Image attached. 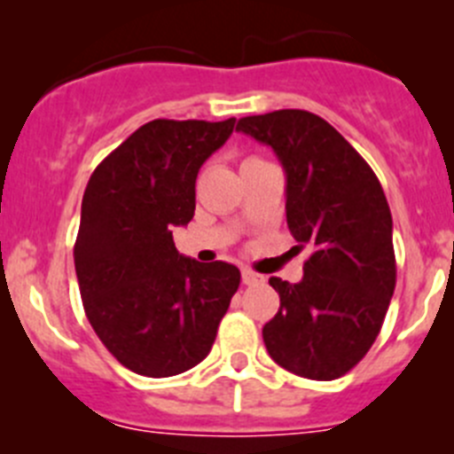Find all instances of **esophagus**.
Returning <instances> with one entry per match:
<instances>
[{"label":"esophagus","mask_w":454,"mask_h":454,"mask_svg":"<svg viewBox=\"0 0 454 454\" xmlns=\"http://www.w3.org/2000/svg\"><path fill=\"white\" fill-rule=\"evenodd\" d=\"M263 281H265L263 274L254 272V270H249V268L243 270V284L245 286H259V284H263Z\"/></svg>","instance_id":"34e87169"}]
</instances>
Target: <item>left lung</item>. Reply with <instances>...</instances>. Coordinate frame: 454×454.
<instances>
[{
	"label": "left lung",
	"mask_w": 454,
	"mask_h": 454,
	"mask_svg": "<svg viewBox=\"0 0 454 454\" xmlns=\"http://www.w3.org/2000/svg\"><path fill=\"white\" fill-rule=\"evenodd\" d=\"M236 130L277 153L288 230L313 249L299 284L270 278L281 306L263 326L265 348L301 378L344 376L376 342L396 288L385 191L360 153L313 112L243 116Z\"/></svg>",
	"instance_id": "8db88e82"
}]
</instances>
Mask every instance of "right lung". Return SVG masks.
<instances>
[{
  "label": "right lung",
  "instance_id": "obj_1",
  "mask_svg": "<svg viewBox=\"0 0 454 454\" xmlns=\"http://www.w3.org/2000/svg\"><path fill=\"white\" fill-rule=\"evenodd\" d=\"M236 119H155L94 168L74 245L91 328L130 372L166 378L209 356L240 272L198 263L173 243L195 211L200 166L230 139Z\"/></svg>",
  "mask_w": 454,
  "mask_h": 454
}]
</instances>
